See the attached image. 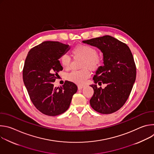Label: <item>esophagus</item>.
<instances>
[{"instance_id": "34e87169", "label": "esophagus", "mask_w": 154, "mask_h": 154, "mask_svg": "<svg viewBox=\"0 0 154 154\" xmlns=\"http://www.w3.org/2000/svg\"><path fill=\"white\" fill-rule=\"evenodd\" d=\"M84 86H82V85H78V89L79 90H82V88H83Z\"/></svg>"}]
</instances>
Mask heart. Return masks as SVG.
<instances>
[{"label": "heart", "mask_w": 154, "mask_h": 154, "mask_svg": "<svg viewBox=\"0 0 154 154\" xmlns=\"http://www.w3.org/2000/svg\"><path fill=\"white\" fill-rule=\"evenodd\" d=\"M72 54L74 59H82L80 71H73L66 75V79L79 85H83L86 80L90 77V72L97 70L102 65V60L98 56L97 51L93 47L88 45H80L75 46L72 50ZM60 62L62 66L66 70L71 68V58L66 55L63 54L60 58Z\"/></svg>", "instance_id": "obj_1"}]
</instances>
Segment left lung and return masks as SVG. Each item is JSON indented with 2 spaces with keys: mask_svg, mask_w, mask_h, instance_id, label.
<instances>
[{
  "mask_svg": "<svg viewBox=\"0 0 154 154\" xmlns=\"http://www.w3.org/2000/svg\"><path fill=\"white\" fill-rule=\"evenodd\" d=\"M97 47L103 53V66L94 75L97 85H90L94 94L90 100L91 107L102 114H111L119 109L128 99L135 82L137 69L134 57L126 44L109 35L83 41Z\"/></svg>",
  "mask_w": 154,
  "mask_h": 154,
  "instance_id": "left-lung-1",
  "label": "left lung"
}]
</instances>
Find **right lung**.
Returning <instances> with one entry per match:
<instances>
[{
  "mask_svg": "<svg viewBox=\"0 0 154 154\" xmlns=\"http://www.w3.org/2000/svg\"><path fill=\"white\" fill-rule=\"evenodd\" d=\"M69 49L68 45L58 41H45L29 52L23 68V80L35 106L42 113L55 116L69 107L77 85L65 81L60 87L53 83L63 70L58 59Z\"/></svg>",
  "mask_w": 154,
  "mask_h": 154,
  "instance_id": "right-lung-1",
  "label": "right lung"
}]
</instances>
